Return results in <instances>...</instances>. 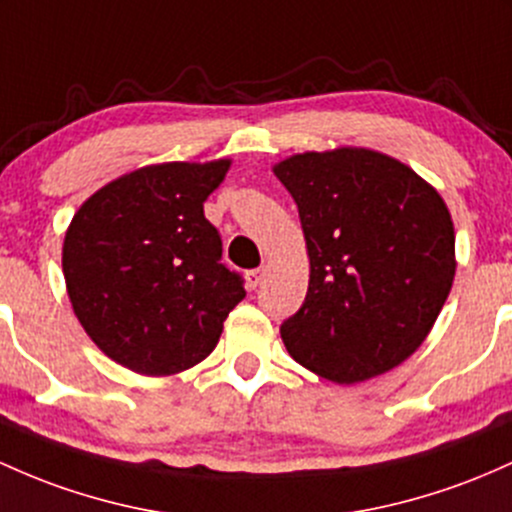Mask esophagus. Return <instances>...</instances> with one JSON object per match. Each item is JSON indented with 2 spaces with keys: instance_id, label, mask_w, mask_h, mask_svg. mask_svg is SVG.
<instances>
[{
  "instance_id": "1",
  "label": "esophagus",
  "mask_w": 512,
  "mask_h": 512,
  "mask_svg": "<svg viewBox=\"0 0 512 512\" xmlns=\"http://www.w3.org/2000/svg\"><path fill=\"white\" fill-rule=\"evenodd\" d=\"M262 277H265V269H262V267L250 269V272L245 274L247 286H250V289H257V286H260V282H262Z\"/></svg>"
}]
</instances>
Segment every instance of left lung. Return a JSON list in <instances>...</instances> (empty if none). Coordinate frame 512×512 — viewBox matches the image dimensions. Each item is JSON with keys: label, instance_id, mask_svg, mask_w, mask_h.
I'll use <instances>...</instances> for the list:
<instances>
[{"label": "left lung", "instance_id": "obj_1", "mask_svg": "<svg viewBox=\"0 0 512 512\" xmlns=\"http://www.w3.org/2000/svg\"><path fill=\"white\" fill-rule=\"evenodd\" d=\"M274 174L311 257L306 301L282 323L289 355L335 384L398 367L428 338L454 279V226L411 167L364 148L303 153Z\"/></svg>", "mask_w": 512, "mask_h": 512}]
</instances>
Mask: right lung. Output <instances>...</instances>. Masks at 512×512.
Listing matches in <instances>:
<instances>
[{
    "label": "right lung",
    "mask_w": 512,
    "mask_h": 512,
    "mask_svg": "<svg viewBox=\"0 0 512 512\" xmlns=\"http://www.w3.org/2000/svg\"><path fill=\"white\" fill-rule=\"evenodd\" d=\"M230 162H167L89 196L67 228L63 272L75 316L104 355L165 376L206 359L245 279L223 257L204 201Z\"/></svg>",
    "instance_id": "right-lung-1"
}]
</instances>
